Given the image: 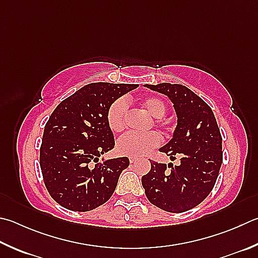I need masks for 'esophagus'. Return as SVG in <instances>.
Returning a JSON list of instances; mask_svg holds the SVG:
<instances>
[{"label":"esophagus","instance_id":"34e87169","mask_svg":"<svg viewBox=\"0 0 258 258\" xmlns=\"http://www.w3.org/2000/svg\"><path fill=\"white\" fill-rule=\"evenodd\" d=\"M138 160V158H135V157H130V162L131 163H133V162H135Z\"/></svg>","mask_w":258,"mask_h":258}]
</instances>
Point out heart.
<instances>
[{
  "instance_id": "1",
  "label": "heart",
  "mask_w": 258,
  "mask_h": 258,
  "mask_svg": "<svg viewBox=\"0 0 258 258\" xmlns=\"http://www.w3.org/2000/svg\"><path fill=\"white\" fill-rule=\"evenodd\" d=\"M142 108L147 113L154 117V125L165 128L167 121L163 119L166 113L165 101L158 97H148L140 101ZM128 111V104L124 98L116 99L109 106L107 110V124L114 133H119L126 126V116ZM160 144V137L156 132H149L144 134L139 133H126L117 142L116 149L121 156H143V154L151 151Z\"/></svg>"
}]
</instances>
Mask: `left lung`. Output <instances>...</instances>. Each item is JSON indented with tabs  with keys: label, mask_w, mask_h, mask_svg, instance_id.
Returning a JSON list of instances; mask_svg holds the SVG:
<instances>
[{
	"label": "left lung",
	"mask_w": 258,
	"mask_h": 258,
	"mask_svg": "<svg viewBox=\"0 0 258 258\" xmlns=\"http://www.w3.org/2000/svg\"><path fill=\"white\" fill-rule=\"evenodd\" d=\"M169 97L178 117L174 138L160 151L180 165L151 161V170L142 177L145 195L167 212L180 213L203 202L213 189L222 163V137L211 107L182 84H145ZM169 167V166H168Z\"/></svg>",
	"instance_id": "left-lung-1"
}]
</instances>
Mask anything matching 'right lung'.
Instances as JSON below:
<instances>
[{"mask_svg":"<svg viewBox=\"0 0 258 258\" xmlns=\"http://www.w3.org/2000/svg\"><path fill=\"white\" fill-rule=\"evenodd\" d=\"M137 84L90 83L56 107L45 125L40 145V168L46 188L63 208L87 212L113 195L127 157L102 163L99 157L115 147L107 124L113 102ZM92 162L96 163L93 165Z\"/></svg>","mask_w":258,"mask_h":258,"instance_id":"right-lung-1","label":"right lung"}]
</instances>
